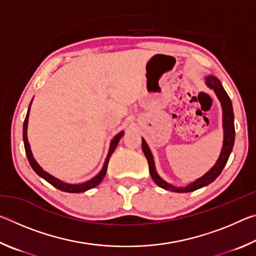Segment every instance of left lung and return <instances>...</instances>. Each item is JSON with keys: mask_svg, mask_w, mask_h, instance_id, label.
I'll use <instances>...</instances> for the list:
<instances>
[{"mask_svg": "<svg viewBox=\"0 0 256 256\" xmlns=\"http://www.w3.org/2000/svg\"><path fill=\"white\" fill-rule=\"evenodd\" d=\"M206 84L212 89L216 94V98L219 99L220 105L222 108V128H224V142H222V148L220 151L219 158L216 159V164L210 168L204 175L201 176L200 178L196 180L192 183H190L186 186H175L170 183H167L166 180H164L162 177L156 170L154 166V156L151 154V150L149 146L146 144V142L144 138H142V150H144V154L146 156V160H148L149 164V170L150 175L152 177V180L156 184L164 190H170V192H177V193H188V192H193V190H198L203 188V186L209 185L212 183L216 177L220 175V172H222L224 167L226 166L228 162L229 156L232 150L234 142H235V125H234V112H232V104L230 98L224 92V86L222 82L216 78L214 76H206L204 78Z\"/></svg>", "mask_w": 256, "mask_h": 256, "instance_id": "8db88e82", "label": "left lung"}]
</instances>
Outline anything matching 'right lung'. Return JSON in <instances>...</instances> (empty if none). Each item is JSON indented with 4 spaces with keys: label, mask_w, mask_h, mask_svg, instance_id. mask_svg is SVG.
<instances>
[{
    "label": "right lung",
    "mask_w": 256,
    "mask_h": 256,
    "mask_svg": "<svg viewBox=\"0 0 256 256\" xmlns=\"http://www.w3.org/2000/svg\"><path fill=\"white\" fill-rule=\"evenodd\" d=\"M32 100L30 102L27 115H26V118H24V150H26V154H27L28 162H29L30 166H32V170H34V172H36L37 175H40L42 178H44L45 180L48 182V183L53 185L54 188H58L60 190H64V192H68V193H82V192H86V190H88L90 188H96V186L99 183H100V182L104 180V177H105V175H106L108 162H110V158L112 154L114 152L116 146H118L120 138L123 136L124 131L118 132L114 138H112V140L110 141V150H108L107 157L105 159V162H104V166L102 168V170L99 172L96 176L92 177V180L84 182V183H79V184L66 183V182H63V180H60L58 178H56V177H54L53 175H50V172H47L46 170H42V168L40 166V164L36 162V159L34 158L32 149H30L29 141H28V136H27L28 120H29V112H30V106H32Z\"/></svg>",
    "instance_id": "add662e5"
}]
</instances>
